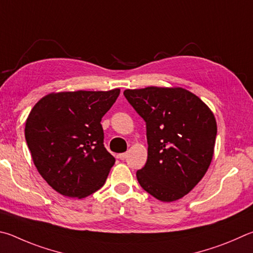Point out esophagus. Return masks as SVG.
Here are the masks:
<instances>
[{
	"instance_id": "esophagus-1",
	"label": "esophagus",
	"mask_w": 253,
	"mask_h": 253,
	"mask_svg": "<svg viewBox=\"0 0 253 253\" xmlns=\"http://www.w3.org/2000/svg\"><path fill=\"white\" fill-rule=\"evenodd\" d=\"M126 157H127V154H126V153H123V154H119V155H118V158L121 159V160L126 159Z\"/></svg>"
}]
</instances>
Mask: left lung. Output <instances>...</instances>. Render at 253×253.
<instances>
[{
    "label": "left lung",
    "instance_id": "8db88e82",
    "mask_svg": "<svg viewBox=\"0 0 253 253\" xmlns=\"http://www.w3.org/2000/svg\"><path fill=\"white\" fill-rule=\"evenodd\" d=\"M124 95L144 118L148 158L137 171L142 189L171 203L194 189L212 160L217 122L198 96L182 87L148 86Z\"/></svg>",
    "mask_w": 253,
    "mask_h": 253
}]
</instances>
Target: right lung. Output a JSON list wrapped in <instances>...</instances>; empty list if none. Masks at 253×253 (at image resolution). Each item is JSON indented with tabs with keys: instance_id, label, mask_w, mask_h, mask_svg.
Listing matches in <instances>:
<instances>
[{
	"instance_id": "obj_1",
	"label": "right lung",
	"mask_w": 253,
	"mask_h": 253,
	"mask_svg": "<svg viewBox=\"0 0 253 253\" xmlns=\"http://www.w3.org/2000/svg\"><path fill=\"white\" fill-rule=\"evenodd\" d=\"M121 89L45 95L25 122V139L41 176L55 191L83 199L104 186L115 158L100 121Z\"/></svg>"
}]
</instances>
